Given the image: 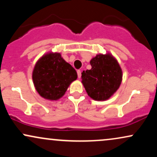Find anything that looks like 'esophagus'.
I'll list each match as a JSON object with an SVG mask.
<instances>
[{
	"mask_svg": "<svg viewBox=\"0 0 157 157\" xmlns=\"http://www.w3.org/2000/svg\"><path fill=\"white\" fill-rule=\"evenodd\" d=\"M77 76H78V78H80L81 77V71L80 70H77Z\"/></svg>",
	"mask_w": 157,
	"mask_h": 157,
	"instance_id": "1",
	"label": "esophagus"
}]
</instances>
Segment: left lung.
<instances>
[{
	"label": "left lung",
	"instance_id": "8db88e82",
	"mask_svg": "<svg viewBox=\"0 0 157 157\" xmlns=\"http://www.w3.org/2000/svg\"><path fill=\"white\" fill-rule=\"evenodd\" d=\"M90 64L91 69L82 71L81 77L85 89L94 100H108L121 84L122 72L120 65L110 54L97 55Z\"/></svg>",
	"mask_w": 157,
	"mask_h": 157
}]
</instances>
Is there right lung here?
I'll return each mask as SVG.
<instances>
[{"label": "right lung", "instance_id": "add662e5", "mask_svg": "<svg viewBox=\"0 0 157 157\" xmlns=\"http://www.w3.org/2000/svg\"><path fill=\"white\" fill-rule=\"evenodd\" d=\"M77 78L76 70L60 53H48L36 63L32 79L38 94L46 100H57Z\"/></svg>", "mask_w": 157, "mask_h": 157}]
</instances>
